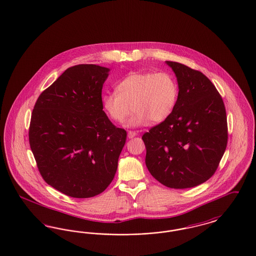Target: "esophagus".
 <instances>
[{
	"instance_id": "obj_1",
	"label": "esophagus",
	"mask_w": 256,
	"mask_h": 256,
	"mask_svg": "<svg viewBox=\"0 0 256 256\" xmlns=\"http://www.w3.org/2000/svg\"><path fill=\"white\" fill-rule=\"evenodd\" d=\"M137 135V132H132V130H130L128 133V137L130 138V139H132L133 137H135Z\"/></svg>"
}]
</instances>
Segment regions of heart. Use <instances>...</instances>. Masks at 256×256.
I'll use <instances>...</instances> for the list:
<instances>
[{
    "mask_svg": "<svg viewBox=\"0 0 256 256\" xmlns=\"http://www.w3.org/2000/svg\"><path fill=\"white\" fill-rule=\"evenodd\" d=\"M116 92L102 96L104 110L113 121L123 123L133 110L126 126L136 128L166 121L174 112L179 90L170 73L132 72L117 84Z\"/></svg>",
    "mask_w": 256,
    "mask_h": 256,
    "instance_id": "b5f03b06",
    "label": "heart"
}]
</instances>
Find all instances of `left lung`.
Listing matches in <instances>:
<instances>
[{"mask_svg": "<svg viewBox=\"0 0 256 256\" xmlns=\"http://www.w3.org/2000/svg\"><path fill=\"white\" fill-rule=\"evenodd\" d=\"M175 73L178 99L172 115L143 135L146 164L161 184L188 188L208 180L228 143L224 102L202 72L166 61Z\"/></svg>", "mask_w": 256, "mask_h": 256, "instance_id": "obj_1", "label": "left lung"}]
</instances>
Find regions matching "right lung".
<instances>
[{"instance_id": "right-lung-1", "label": "right lung", "mask_w": 256, "mask_h": 256, "mask_svg": "<svg viewBox=\"0 0 256 256\" xmlns=\"http://www.w3.org/2000/svg\"><path fill=\"white\" fill-rule=\"evenodd\" d=\"M110 68L78 64L42 92L31 115L30 144L44 180L74 198L100 194L112 183L126 132L102 110Z\"/></svg>"}]
</instances>
